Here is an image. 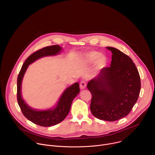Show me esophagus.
I'll use <instances>...</instances> for the list:
<instances>
[{"mask_svg":"<svg viewBox=\"0 0 155 155\" xmlns=\"http://www.w3.org/2000/svg\"><path fill=\"white\" fill-rule=\"evenodd\" d=\"M86 82L85 81H81L80 84V89L83 90V89H84V88H86Z\"/></svg>","mask_w":155,"mask_h":155,"instance_id":"1","label":"esophagus"}]
</instances>
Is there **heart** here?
<instances>
[{
  "mask_svg": "<svg viewBox=\"0 0 155 155\" xmlns=\"http://www.w3.org/2000/svg\"><path fill=\"white\" fill-rule=\"evenodd\" d=\"M84 59L88 63L95 62L96 67L99 69L104 68L107 62V59L104 55L96 51H91L86 53L84 54Z\"/></svg>",
  "mask_w": 155,
  "mask_h": 155,
  "instance_id": "obj_1",
  "label": "heart"
}]
</instances>
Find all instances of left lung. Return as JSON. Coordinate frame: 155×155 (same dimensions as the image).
Masks as SVG:
<instances>
[{
    "label": "left lung",
    "mask_w": 155,
    "mask_h": 155,
    "mask_svg": "<svg viewBox=\"0 0 155 155\" xmlns=\"http://www.w3.org/2000/svg\"><path fill=\"white\" fill-rule=\"evenodd\" d=\"M110 67L87 83L92 95L90 110L97 118L114 121L127 115L140 91V78L135 64L127 55L113 47Z\"/></svg>",
    "instance_id": "left-lung-1"
}]
</instances>
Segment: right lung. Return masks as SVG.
I'll list each match as a JSON object with an SVG mask.
<instances>
[{"label": "right lung", "instance_id": "add662e5", "mask_svg": "<svg viewBox=\"0 0 155 155\" xmlns=\"http://www.w3.org/2000/svg\"><path fill=\"white\" fill-rule=\"evenodd\" d=\"M61 47L58 45L46 47L31 54L25 61L21 69L17 79V101L24 116L31 122L37 125L50 127L62 121L69 113L72 102L80 92L78 83H75L68 87L61 96L56 107L47 110H35L29 107L21 94L22 80L28 65L37 59L47 56L56 55L60 53Z\"/></svg>", "mask_w": 155, "mask_h": 155}]
</instances>
